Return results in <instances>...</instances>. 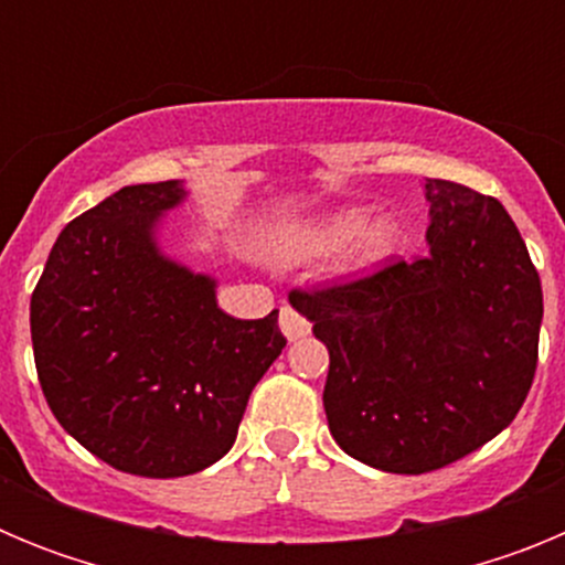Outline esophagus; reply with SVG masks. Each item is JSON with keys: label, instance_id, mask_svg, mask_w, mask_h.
Here are the masks:
<instances>
[{"label": "esophagus", "instance_id": "1", "mask_svg": "<svg viewBox=\"0 0 565 565\" xmlns=\"http://www.w3.org/2000/svg\"><path fill=\"white\" fill-rule=\"evenodd\" d=\"M279 328H282V333H286L288 342H297V339L308 337V331H311V322H308L306 317L299 311H294L291 306H282V311H279Z\"/></svg>", "mask_w": 565, "mask_h": 565}]
</instances>
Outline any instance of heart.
<instances>
[{"label": "heart", "instance_id": "obj_1", "mask_svg": "<svg viewBox=\"0 0 565 565\" xmlns=\"http://www.w3.org/2000/svg\"><path fill=\"white\" fill-rule=\"evenodd\" d=\"M402 237V223L393 214L373 217L367 206H348L288 228L277 239V257L286 263H308L344 252L348 271H371L398 252Z\"/></svg>", "mask_w": 565, "mask_h": 565}]
</instances>
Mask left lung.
<instances>
[{"mask_svg": "<svg viewBox=\"0 0 565 565\" xmlns=\"http://www.w3.org/2000/svg\"><path fill=\"white\" fill-rule=\"evenodd\" d=\"M430 254L288 294L331 353V436L367 467L422 476L512 424L537 367L543 291L507 209L427 178Z\"/></svg>", "mask_w": 565, "mask_h": 565, "instance_id": "8db88e82", "label": "left lung"}]
</instances>
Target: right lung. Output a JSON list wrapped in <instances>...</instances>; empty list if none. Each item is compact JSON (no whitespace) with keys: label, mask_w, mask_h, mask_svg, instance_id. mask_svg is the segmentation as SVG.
Instances as JSON below:
<instances>
[{"label":"right lung","mask_w":565,"mask_h":565,"mask_svg":"<svg viewBox=\"0 0 565 565\" xmlns=\"http://www.w3.org/2000/svg\"><path fill=\"white\" fill-rule=\"evenodd\" d=\"M178 181L124 186L58 234L30 297L42 393L109 467L181 478L221 461L248 396L286 348L277 311L234 319L214 279L158 248Z\"/></svg>","instance_id":"1"}]
</instances>
